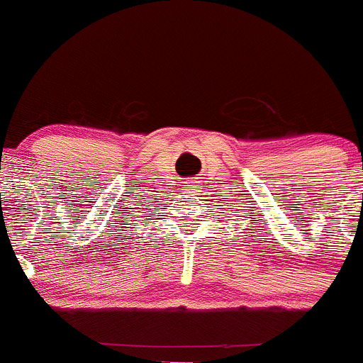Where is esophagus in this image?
<instances>
[{
    "instance_id": "obj_1",
    "label": "esophagus",
    "mask_w": 363,
    "mask_h": 363,
    "mask_svg": "<svg viewBox=\"0 0 363 363\" xmlns=\"http://www.w3.org/2000/svg\"><path fill=\"white\" fill-rule=\"evenodd\" d=\"M189 187L196 189V187H199V182H191V185H189Z\"/></svg>"
}]
</instances>
